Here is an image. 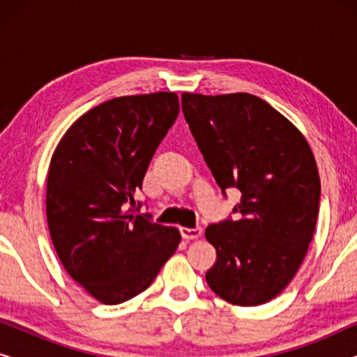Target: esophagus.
Returning a JSON list of instances; mask_svg holds the SVG:
<instances>
[{
    "mask_svg": "<svg viewBox=\"0 0 357 357\" xmlns=\"http://www.w3.org/2000/svg\"><path fill=\"white\" fill-rule=\"evenodd\" d=\"M180 234H182V237L185 241H197L203 236V229L202 227H182L180 229Z\"/></svg>",
    "mask_w": 357,
    "mask_h": 357,
    "instance_id": "esophagus-1",
    "label": "esophagus"
}]
</instances>
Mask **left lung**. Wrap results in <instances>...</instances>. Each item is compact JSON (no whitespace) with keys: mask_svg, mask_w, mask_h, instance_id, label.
<instances>
[{"mask_svg":"<svg viewBox=\"0 0 357 357\" xmlns=\"http://www.w3.org/2000/svg\"><path fill=\"white\" fill-rule=\"evenodd\" d=\"M182 110L204 162L237 188V219L206 227L218 260L206 273L214 294L260 305L296 276L314 237L320 202L317 162L304 135L260 97L182 94Z\"/></svg>","mask_w":357,"mask_h":357,"instance_id":"1","label":"left lung"}]
</instances>
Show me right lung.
Wrapping results in <instances>:
<instances>
[{"label":"right lung","instance_id":"add662e5","mask_svg":"<svg viewBox=\"0 0 357 357\" xmlns=\"http://www.w3.org/2000/svg\"><path fill=\"white\" fill-rule=\"evenodd\" d=\"M180 110L175 92L123 96L79 116L47 177L53 247L73 280L107 305L148 289L180 243L177 227L136 214L135 193Z\"/></svg>","mask_w":357,"mask_h":357}]
</instances>
